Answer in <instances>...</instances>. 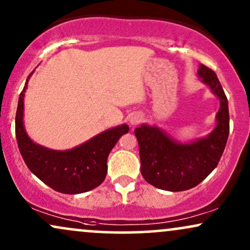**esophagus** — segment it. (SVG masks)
<instances>
[{"instance_id": "34e87169", "label": "esophagus", "mask_w": 250, "mask_h": 250, "mask_svg": "<svg viewBox=\"0 0 250 250\" xmlns=\"http://www.w3.org/2000/svg\"><path fill=\"white\" fill-rule=\"evenodd\" d=\"M143 114L139 113V112H133L130 114V117H128V122H130L131 125H138L140 124V123L143 122Z\"/></svg>"}]
</instances>
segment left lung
<instances>
[{"label": "left lung", "instance_id": "1", "mask_svg": "<svg viewBox=\"0 0 250 250\" xmlns=\"http://www.w3.org/2000/svg\"><path fill=\"white\" fill-rule=\"evenodd\" d=\"M199 78L220 101L216 125L206 137L179 142L155 125L142 124L134 130L144 179L157 188L180 192L193 188L218 166L229 134L228 101L216 73L200 64Z\"/></svg>", "mask_w": 250, "mask_h": 250}]
</instances>
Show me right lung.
Wrapping results in <instances>:
<instances>
[{
	"label": "right lung",
	"mask_w": 250,
	"mask_h": 250,
	"mask_svg": "<svg viewBox=\"0 0 250 250\" xmlns=\"http://www.w3.org/2000/svg\"><path fill=\"white\" fill-rule=\"evenodd\" d=\"M29 77L21 92L15 120L19 148L28 168L52 189L64 194H79L96 188L107 173V157L123 134L126 124L108 128L71 149L57 151L32 142L24 127V96Z\"/></svg>",
	"instance_id": "obj_1"
}]
</instances>
